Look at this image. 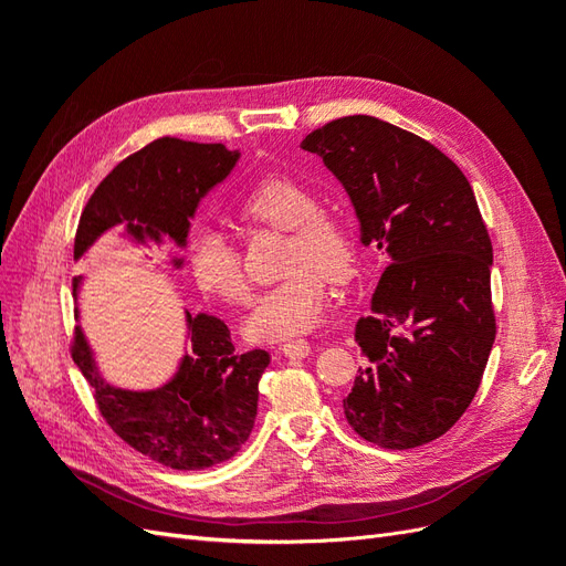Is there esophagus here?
<instances>
[{"instance_id":"34e87169","label":"esophagus","mask_w":566,"mask_h":566,"mask_svg":"<svg viewBox=\"0 0 566 566\" xmlns=\"http://www.w3.org/2000/svg\"><path fill=\"white\" fill-rule=\"evenodd\" d=\"M281 352H283L287 358H306V356H310V342H304V339L285 342V345L281 347Z\"/></svg>"}]
</instances>
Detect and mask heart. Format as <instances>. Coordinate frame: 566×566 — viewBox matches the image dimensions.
<instances>
[{
    "mask_svg": "<svg viewBox=\"0 0 566 566\" xmlns=\"http://www.w3.org/2000/svg\"><path fill=\"white\" fill-rule=\"evenodd\" d=\"M245 227L287 231L281 271L285 279L256 297L245 321L254 342H281L312 331L321 321L328 287L347 283L356 271V238L349 221L321 208V198L293 177L256 181L238 202ZM193 281L200 290L231 306L250 302L243 260L224 233L202 229L188 252Z\"/></svg>",
    "mask_w": 566,
    "mask_h": 566,
    "instance_id": "1",
    "label": "heart"
}]
</instances>
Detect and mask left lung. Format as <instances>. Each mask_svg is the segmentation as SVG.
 Instances as JSON below:
<instances>
[{
  "instance_id": "1",
  "label": "left lung",
  "mask_w": 566,
  "mask_h": 566,
  "mask_svg": "<svg viewBox=\"0 0 566 566\" xmlns=\"http://www.w3.org/2000/svg\"><path fill=\"white\" fill-rule=\"evenodd\" d=\"M302 148L347 188L361 241L389 262L354 328L366 368L345 418L375 447H422L465 413L495 339L493 248L472 186L437 146L370 115L337 117Z\"/></svg>"
}]
</instances>
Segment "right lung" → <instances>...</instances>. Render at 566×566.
I'll return each mask as SVG.
<instances>
[{"mask_svg": "<svg viewBox=\"0 0 566 566\" xmlns=\"http://www.w3.org/2000/svg\"><path fill=\"white\" fill-rule=\"evenodd\" d=\"M235 160L238 153L227 146L177 136H163L132 153L84 205L75 260L101 233L123 221L139 241L142 235L167 233L184 243L188 217H193L200 198L231 172ZM188 333L191 354L184 356L177 378L153 391L106 385L80 328L71 337L73 361L94 389V403L111 430L134 451L181 472L219 465L241 451L256 418L260 378L271 361L264 349L238 354L227 323L214 316L188 314Z\"/></svg>", "mask_w": 566, "mask_h": 566, "instance_id": "right-lung-1", "label": "right lung"}]
</instances>
